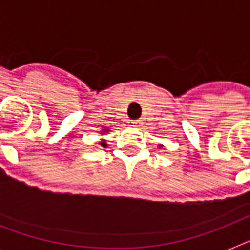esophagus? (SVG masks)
I'll return each mask as SVG.
<instances>
[{
  "instance_id": "obj_1",
  "label": "esophagus",
  "mask_w": 250,
  "mask_h": 250,
  "mask_svg": "<svg viewBox=\"0 0 250 250\" xmlns=\"http://www.w3.org/2000/svg\"><path fill=\"white\" fill-rule=\"evenodd\" d=\"M139 123H140L139 121H129L128 125H131V127H139Z\"/></svg>"
}]
</instances>
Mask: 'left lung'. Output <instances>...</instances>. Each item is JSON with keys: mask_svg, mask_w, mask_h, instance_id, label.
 <instances>
[{"mask_svg": "<svg viewBox=\"0 0 250 250\" xmlns=\"http://www.w3.org/2000/svg\"><path fill=\"white\" fill-rule=\"evenodd\" d=\"M158 148H164V145H162V144H158Z\"/></svg>", "mask_w": 250, "mask_h": 250, "instance_id": "1", "label": "left lung"}]
</instances>
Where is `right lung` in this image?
<instances>
[{
  "mask_svg": "<svg viewBox=\"0 0 250 250\" xmlns=\"http://www.w3.org/2000/svg\"><path fill=\"white\" fill-rule=\"evenodd\" d=\"M109 127H102L101 131H100V136H105V135H107V133L110 132ZM98 144L101 145L102 148H107V143H106V140L102 137V139H100V141H98Z\"/></svg>",
  "mask_w": 250,
  "mask_h": 250,
  "instance_id": "1",
  "label": "right lung"
}]
</instances>
